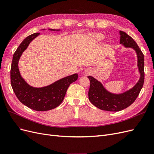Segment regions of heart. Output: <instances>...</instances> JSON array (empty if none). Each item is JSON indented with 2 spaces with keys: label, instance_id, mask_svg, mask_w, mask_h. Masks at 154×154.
Segmentation results:
<instances>
[{
  "label": "heart",
  "instance_id": "b5f03b06",
  "mask_svg": "<svg viewBox=\"0 0 154 154\" xmlns=\"http://www.w3.org/2000/svg\"><path fill=\"white\" fill-rule=\"evenodd\" d=\"M92 38L96 41H101V40H103V35H101V34H97V33L93 34L92 35Z\"/></svg>",
  "mask_w": 154,
  "mask_h": 154
}]
</instances>
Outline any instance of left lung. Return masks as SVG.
Returning a JSON list of instances; mask_svg holds the SVG:
<instances>
[{
	"label": "left lung",
	"instance_id": "left-lung-1",
	"mask_svg": "<svg viewBox=\"0 0 154 154\" xmlns=\"http://www.w3.org/2000/svg\"><path fill=\"white\" fill-rule=\"evenodd\" d=\"M120 44L125 48H132L136 51L137 57V67L140 78L132 88L121 94H114L107 91L103 84L94 77L88 76L90 88L88 99L97 108L111 112H118L127 108L136 100L143 86L144 80V55L137 43L126 32L119 31Z\"/></svg>",
	"mask_w": 154,
	"mask_h": 154
}]
</instances>
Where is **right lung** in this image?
<instances>
[{
  "label": "right lung",
  "instance_id": "1",
  "mask_svg": "<svg viewBox=\"0 0 154 154\" xmlns=\"http://www.w3.org/2000/svg\"><path fill=\"white\" fill-rule=\"evenodd\" d=\"M49 30L60 31L53 29ZM39 35V32H36L26 37L14 53L10 71L11 85L22 103L36 111H47L56 108L62 103L69 85L77 80L78 74L63 78L43 87H32L22 78L18 69V61L31 42Z\"/></svg>",
  "mask_w": 154,
  "mask_h": 154
}]
</instances>
